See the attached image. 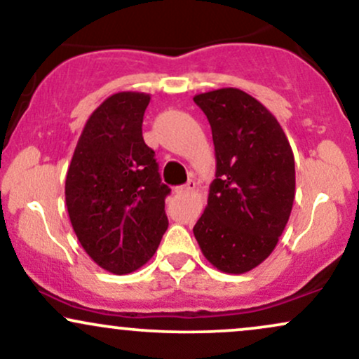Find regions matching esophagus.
<instances>
[{
	"mask_svg": "<svg viewBox=\"0 0 359 359\" xmlns=\"http://www.w3.org/2000/svg\"><path fill=\"white\" fill-rule=\"evenodd\" d=\"M196 180H189L185 185H180V187H177V192L179 194H187V192H192L194 189H196Z\"/></svg>",
	"mask_w": 359,
	"mask_h": 359,
	"instance_id": "obj_1",
	"label": "esophagus"
}]
</instances>
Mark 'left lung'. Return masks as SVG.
Segmentation results:
<instances>
[{
	"label": "left lung",
	"mask_w": 359,
	"mask_h": 359,
	"mask_svg": "<svg viewBox=\"0 0 359 359\" xmlns=\"http://www.w3.org/2000/svg\"><path fill=\"white\" fill-rule=\"evenodd\" d=\"M212 131L216 179L194 236L214 269L240 275L270 257L295 197L294 151L277 118L245 90L196 94Z\"/></svg>",
	"instance_id": "1"
}]
</instances>
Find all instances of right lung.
<instances>
[{
    "mask_svg": "<svg viewBox=\"0 0 359 359\" xmlns=\"http://www.w3.org/2000/svg\"><path fill=\"white\" fill-rule=\"evenodd\" d=\"M150 94L121 90L93 111L65 177V204L77 240L114 275L154 257L168 219L155 151L142 135Z\"/></svg>",
    "mask_w": 359,
    "mask_h": 359,
    "instance_id": "1",
    "label": "right lung"
}]
</instances>
